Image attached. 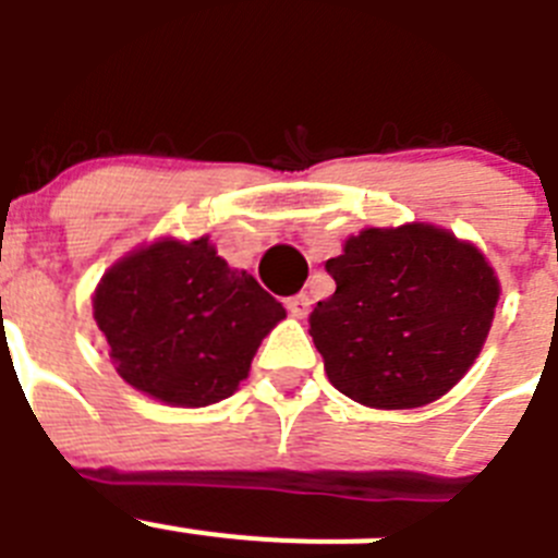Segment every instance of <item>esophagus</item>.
I'll list each match as a JSON object with an SVG mask.
<instances>
[{"instance_id": "obj_1", "label": "esophagus", "mask_w": 558, "mask_h": 558, "mask_svg": "<svg viewBox=\"0 0 558 558\" xmlns=\"http://www.w3.org/2000/svg\"><path fill=\"white\" fill-rule=\"evenodd\" d=\"M286 311H289L291 316H298V319H305L311 311V298L305 294V291H300V294H294V298L286 300Z\"/></svg>"}]
</instances>
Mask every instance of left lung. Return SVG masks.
<instances>
[{
	"label": "left lung",
	"mask_w": 558,
	"mask_h": 558,
	"mask_svg": "<svg viewBox=\"0 0 558 558\" xmlns=\"http://www.w3.org/2000/svg\"><path fill=\"white\" fill-rule=\"evenodd\" d=\"M336 291L308 333L330 384L369 409H416L453 389L489 333L500 286L448 230L369 228L325 264Z\"/></svg>",
	"instance_id": "obj_1"
}]
</instances>
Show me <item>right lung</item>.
I'll use <instances>...</instances> for the list:
<instances>
[{
    "label": "right lung",
    "mask_w": 558,
    "mask_h": 558,
    "mask_svg": "<svg viewBox=\"0 0 558 558\" xmlns=\"http://www.w3.org/2000/svg\"><path fill=\"white\" fill-rule=\"evenodd\" d=\"M283 316V305L253 275L230 269L208 239L138 250L110 267L94 294L117 373L185 409L230 398Z\"/></svg>",
    "instance_id": "add662e5"
}]
</instances>
